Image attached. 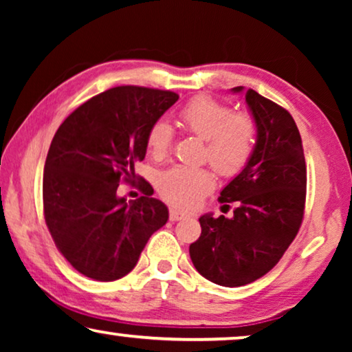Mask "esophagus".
<instances>
[{
    "label": "esophagus",
    "mask_w": 352,
    "mask_h": 352,
    "mask_svg": "<svg viewBox=\"0 0 352 352\" xmlns=\"http://www.w3.org/2000/svg\"><path fill=\"white\" fill-rule=\"evenodd\" d=\"M184 218H187V214L182 213V211L176 210V208H171L170 210V219L171 221H181V219H184Z\"/></svg>",
    "instance_id": "obj_1"
}]
</instances>
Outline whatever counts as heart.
Returning <instances> with one entry per match:
<instances>
[{
    "instance_id": "b5f03b06",
    "label": "heart",
    "mask_w": 352,
    "mask_h": 352,
    "mask_svg": "<svg viewBox=\"0 0 352 352\" xmlns=\"http://www.w3.org/2000/svg\"><path fill=\"white\" fill-rule=\"evenodd\" d=\"M186 133L204 139V158L221 176H235L247 166L256 144L258 126L250 113L234 110L208 96H199L186 104L177 115ZM175 139L173 128L163 120L152 123L146 136L148 153L157 160L168 155ZM158 192L168 204L192 210L214 187L208 168L173 166L158 177Z\"/></svg>"
}]
</instances>
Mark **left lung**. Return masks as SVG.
<instances>
[{
    "instance_id": "8db88e82",
    "label": "left lung",
    "mask_w": 352,
    "mask_h": 352,
    "mask_svg": "<svg viewBox=\"0 0 352 352\" xmlns=\"http://www.w3.org/2000/svg\"><path fill=\"white\" fill-rule=\"evenodd\" d=\"M232 91L242 93L243 86ZM245 100L258 126L256 144L218 199L237 208L230 219L200 216L201 234L189 247L197 271L223 287L247 285L271 271L305 216L306 162L295 120L254 89L245 91Z\"/></svg>"
}]
</instances>
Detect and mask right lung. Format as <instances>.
<instances>
[{
	"mask_svg": "<svg viewBox=\"0 0 352 352\" xmlns=\"http://www.w3.org/2000/svg\"><path fill=\"white\" fill-rule=\"evenodd\" d=\"M179 96L144 86L100 93L64 120L52 138L43 175V210L56 247L83 276L112 282L131 272L168 208L134 173L146 157L152 123ZM129 182L143 197H118Z\"/></svg>",
	"mask_w": 352,
	"mask_h": 352,
	"instance_id": "1",
	"label": "right lung"
}]
</instances>
